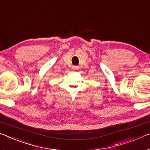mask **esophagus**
I'll return each instance as SVG.
<instances>
[{"label":"esophagus","mask_w":150,"mask_h":150,"mask_svg":"<svg viewBox=\"0 0 150 150\" xmlns=\"http://www.w3.org/2000/svg\"><path fill=\"white\" fill-rule=\"evenodd\" d=\"M72 69H74V70H77V69H78V67H77V66H73L72 67Z\"/></svg>","instance_id":"obj_1"}]
</instances>
